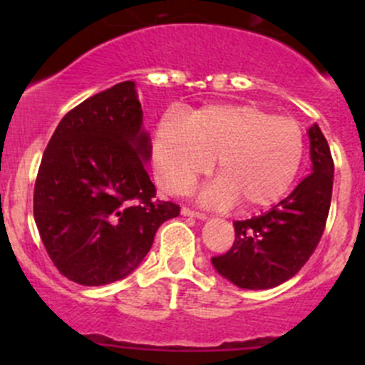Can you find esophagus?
<instances>
[{
  "instance_id": "esophagus-1",
  "label": "esophagus",
  "mask_w": 365,
  "mask_h": 365,
  "mask_svg": "<svg viewBox=\"0 0 365 365\" xmlns=\"http://www.w3.org/2000/svg\"><path fill=\"white\" fill-rule=\"evenodd\" d=\"M182 215L196 217V219H206V213L197 212V210H192V208H187V206H183V208H182Z\"/></svg>"
}]
</instances>
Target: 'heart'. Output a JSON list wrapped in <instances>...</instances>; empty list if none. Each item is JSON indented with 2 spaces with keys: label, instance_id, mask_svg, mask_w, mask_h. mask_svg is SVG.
I'll return each mask as SVG.
<instances>
[{
  "label": "heart",
  "instance_id": "b5f03b06",
  "mask_svg": "<svg viewBox=\"0 0 365 365\" xmlns=\"http://www.w3.org/2000/svg\"><path fill=\"white\" fill-rule=\"evenodd\" d=\"M304 157V132L289 116L252 104L206 106L183 121L165 116L155 135V173L169 194H185L215 160L213 203L240 200L244 208L277 203Z\"/></svg>",
  "mask_w": 365,
  "mask_h": 365
}]
</instances>
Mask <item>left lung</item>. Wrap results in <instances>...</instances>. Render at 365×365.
Here are the masks:
<instances>
[{
    "mask_svg": "<svg viewBox=\"0 0 365 365\" xmlns=\"http://www.w3.org/2000/svg\"><path fill=\"white\" fill-rule=\"evenodd\" d=\"M312 173L270 212L235 220L233 247L213 256L222 277L245 289L282 284L307 263L325 231L332 200L334 160L318 125L309 128Z\"/></svg>",
    "mask_w": 365,
    "mask_h": 365,
    "instance_id": "obj_1",
    "label": "left lung"
}]
</instances>
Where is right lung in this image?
<instances>
[{"label": "right lung", "instance_id": "add662e5", "mask_svg": "<svg viewBox=\"0 0 365 365\" xmlns=\"http://www.w3.org/2000/svg\"><path fill=\"white\" fill-rule=\"evenodd\" d=\"M132 81L86 98L54 130L33 192L51 261L83 286L111 284L138 268L180 206L155 197L150 138Z\"/></svg>", "mask_w": 365, "mask_h": 365}]
</instances>
